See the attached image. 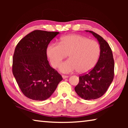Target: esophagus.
I'll list each match as a JSON object with an SVG mask.
<instances>
[{
    "instance_id": "esophagus-1",
    "label": "esophagus",
    "mask_w": 128,
    "mask_h": 128,
    "mask_svg": "<svg viewBox=\"0 0 128 128\" xmlns=\"http://www.w3.org/2000/svg\"><path fill=\"white\" fill-rule=\"evenodd\" d=\"M62 77L63 78V79L66 78L68 77V76H66V75H62Z\"/></svg>"
}]
</instances>
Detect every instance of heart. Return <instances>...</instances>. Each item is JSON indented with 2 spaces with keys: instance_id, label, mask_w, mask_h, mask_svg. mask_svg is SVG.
Listing matches in <instances>:
<instances>
[{
  "instance_id": "1",
  "label": "heart",
  "mask_w": 128,
  "mask_h": 128,
  "mask_svg": "<svg viewBox=\"0 0 128 128\" xmlns=\"http://www.w3.org/2000/svg\"><path fill=\"white\" fill-rule=\"evenodd\" d=\"M46 54L54 68H58L69 54L70 58L60 66L62 72L67 73L77 70L80 73H86L92 70L98 62L100 46L94 40L72 34L62 37L59 44H50Z\"/></svg>"
}]
</instances>
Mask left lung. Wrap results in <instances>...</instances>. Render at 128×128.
<instances>
[{
  "mask_svg": "<svg viewBox=\"0 0 128 128\" xmlns=\"http://www.w3.org/2000/svg\"><path fill=\"white\" fill-rule=\"evenodd\" d=\"M99 41L100 54L96 64L92 70L79 76V82L74 88L77 94L85 100L100 98L107 92L114 77V60L110 45L100 36L92 31Z\"/></svg>",
  "mask_w": 128,
  "mask_h": 128,
  "instance_id": "left-lung-1",
  "label": "left lung"
}]
</instances>
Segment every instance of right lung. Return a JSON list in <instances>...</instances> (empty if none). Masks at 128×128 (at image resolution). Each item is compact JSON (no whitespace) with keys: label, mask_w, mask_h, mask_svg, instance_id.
<instances>
[{"label":"right lung","mask_w":128,"mask_h":128,"mask_svg":"<svg viewBox=\"0 0 128 128\" xmlns=\"http://www.w3.org/2000/svg\"><path fill=\"white\" fill-rule=\"evenodd\" d=\"M59 32L36 30L20 40L15 48L12 72L21 92L27 98L44 100L62 80L50 66L46 49Z\"/></svg>","instance_id":"right-lung-1"}]
</instances>
